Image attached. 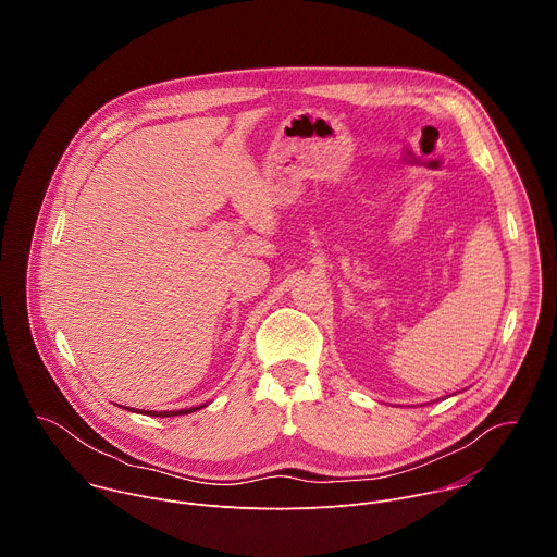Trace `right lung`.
I'll list each match as a JSON object with an SVG mask.
<instances>
[{"label":"right lung","instance_id":"obj_1","mask_svg":"<svg viewBox=\"0 0 557 557\" xmlns=\"http://www.w3.org/2000/svg\"><path fill=\"white\" fill-rule=\"evenodd\" d=\"M205 406H198V408H187V410H170V412H153V410H145V414H149V417H183V414H191V412H196V410H202ZM129 410V408H127ZM129 412H134V410H129ZM143 414V412H140Z\"/></svg>","mask_w":557,"mask_h":557}]
</instances>
